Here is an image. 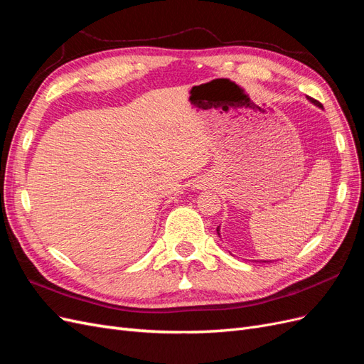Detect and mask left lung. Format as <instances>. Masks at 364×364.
Instances as JSON below:
<instances>
[{"instance_id":"obj_1","label":"left lung","mask_w":364,"mask_h":364,"mask_svg":"<svg viewBox=\"0 0 364 364\" xmlns=\"http://www.w3.org/2000/svg\"><path fill=\"white\" fill-rule=\"evenodd\" d=\"M310 100H311V102H313L314 105H317V106H321V107H322V105H321V103H318L317 100H313V98H310ZM217 232H218V229H217ZM264 262H266V261H264Z\"/></svg>"}]
</instances>
